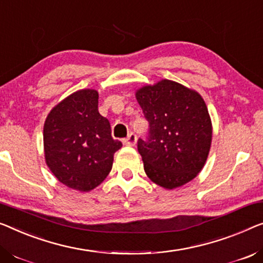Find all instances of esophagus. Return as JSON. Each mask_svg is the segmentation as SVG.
I'll return each mask as SVG.
<instances>
[{
    "instance_id": "esophagus-1",
    "label": "esophagus",
    "mask_w": 263,
    "mask_h": 263,
    "mask_svg": "<svg viewBox=\"0 0 263 263\" xmlns=\"http://www.w3.org/2000/svg\"><path fill=\"white\" fill-rule=\"evenodd\" d=\"M136 142H137V136L132 132L123 140V143L125 145H127V146H133V145H136Z\"/></svg>"
}]
</instances>
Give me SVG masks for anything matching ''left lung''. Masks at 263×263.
Segmentation results:
<instances>
[{"label":"left lung","instance_id":"1","mask_svg":"<svg viewBox=\"0 0 263 263\" xmlns=\"http://www.w3.org/2000/svg\"><path fill=\"white\" fill-rule=\"evenodd\" d=\"M148 121L146 139H138L144 170L152 182L175 189L194 179L209 155L213 128L203 98L171 80L136 93Z\"/></svg>","mask_w":263,"mask_h":263}]
</instances>
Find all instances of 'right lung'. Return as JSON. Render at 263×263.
Returning a JSON list of instances; mask_svg holds the SVG:
<instances>
[{"mask_svg": "<svg viewBox=\"0 0 263 263\" xmlns=\"http://www.w3.org/2000/svg\"><path fill=\"white\" fill-rule=\"evenodd\" d=\"M98 92L80 89L59 103L44 126L46 163L59 182L89 191L107 177L113 156L123 146L98 111Z\"/></svg>", "mask_w": 263, "mask_h": 263, "instance_id": "obj_1", "label": "right lung"}]
</instances>
